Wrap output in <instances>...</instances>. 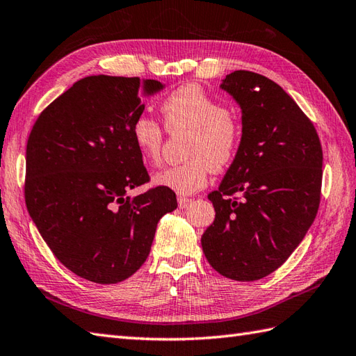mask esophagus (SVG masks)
Segmentation results:
<instances>
[{"label": "esophagus", "mask_w": 356, "mask_h": 356, "mask_svg": "<svg viewBox=\"0 0 356 356\" xmlns=\"http://www.w3.org/2000/svg\"><path fill=\"white\" fill-rule=\"evenodd\" d=\"M193 200L191 199H186V197H179L177 199V203H179V208L180 209H185L188 205H190Z\"/></svg>", "instance_id": "34e87169"}]
</instances>
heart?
<instances>
[{"label": "heart", "mask_w": 356, "mask_h": 356, "mask_svg": "<svg viewBox=\"0 0 356 356\" xmlns=\"http://www.w3.org/2000/svg\"><path fill=\"white\" fill-rule=\"evenodd\" d=\"M170 133L190 131L188 161L154 174V184L180 195L200 191L213 171H223L236 161L243 139L240 120L216 96L199 84H185L165 96L161 104ZM131 139L148 163L162 159L165 128L156 119L139 115L131 124Z\"/></svg>", "instance_id": "1"}]
</instances>
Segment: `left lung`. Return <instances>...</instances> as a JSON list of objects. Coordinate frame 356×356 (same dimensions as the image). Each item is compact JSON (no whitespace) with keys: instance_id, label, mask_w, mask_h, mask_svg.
<instances>
[{"instance_id":"left-lung-1","label":"left lung","mask_w":356,"mask_h":356,"mask_svg":"<svg viewBox=\"0 0 356 356\" xmlns=\"http://www.w3.org/2000/svg\"><path fill=\"white\" fill-rule=\"evenodd\" d=\"M241 107L236 161L208 199L202 248L218 274L254 282L289 259L318 213L323 148L312 120L274 81L236 70L220 86Z\"/></svg>"}]
</instances>
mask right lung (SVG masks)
Returning <instances> with one entry per match:
<instances>
[{
  "mask_svg": "<svg viewBox=\"0 0 356 356\" xmlns=\"http://www.w3.org/2000/svg\"><path fill=\"white\" fill-rule=\"evenodd\" d=\"M159 81L87 76L38 116L26 149L24 197L53 255L81 278L113 284L131 277L149 254L157 222L177 208L163 186L130 197L149 182L131 139L142 115L140 87Z\"/></svg>",
  "mask_w": 356,
  "mask_h": 356,
  "instance_id": "right-lung-1",
  "label": "right lung"
}]
</instances>
